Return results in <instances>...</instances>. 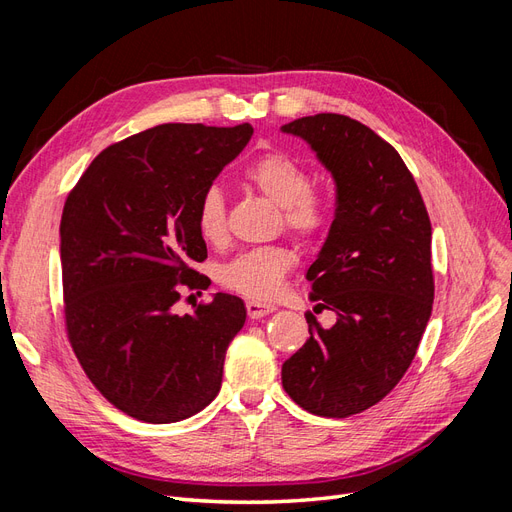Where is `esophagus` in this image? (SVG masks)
Listing matches in <instances>:
<instances>
[{
  "label": "esophagus",
  "instance_id": "34e87169",
  "mask_svg": "<svg viewBox=\"0 0 512 512\" xmlns=\"http://www.w3.org/2000/svg\"><path fill=\"white\" fill-rule=\"evenodd\" d=\"M247 316H250L252 320L256 318H262V316H269L273 312V305L271 303H262V301H247Z\"/></svg>",
  "mask_w": 512,
  "mask_h": 512
}]
</instances>
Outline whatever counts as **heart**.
Masks as SVG:
<instances>
[{"mask_svg": "<svg viewBox=\"0 0 512 512\" xmlns=\"http://www.w3.org/2000/svg\"><path fill=\"white\" fill-rule=\"evenodd\" d=\"M243 179L265 194L277 207L288 232L312 243L331 224V205L312 188L309 170L284 151H267L245 168ZM196 226L200 237L220 245L228 235L226 198L218 185H209L196 205ZM294 265V254L284 245H260L243 250L218 269V282L243 297L267 301L280 290L286 273Z\"/></svg>", "mask_w": 512, "mask_h": 512, "instance_id": "b5f03b06", "label": "heart"}]
</instances>
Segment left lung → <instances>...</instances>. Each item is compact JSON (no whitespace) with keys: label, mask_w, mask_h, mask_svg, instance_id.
I'll return each mask as SVG.
<instances>
[{"label":"left lung","mask_w":512,"mask_h":512,"mask_svg":"<svg viewBox=\"0 0 512 512\" xmlns=\"http://www.w3.org/2000/svg\"><path fill=\"white\" fill-rule=\"evenodd\" d=\"M282 132L301 136L331 170L337 209L314 265L309 299L337 322L305 314L309 339L282 365L292 401L346 418L389 395L408 371L431 316V222L393 145L361 121L320 113Z\"/></svg>","instance_id":"8db88e82"}]
</instances>
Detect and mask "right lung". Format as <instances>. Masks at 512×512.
I'll use <instances>...</instances> for the list:
<instances>
[{
    "mask_svg": "<svg viewBox=\"0 0 512 512\" xmlns=\"http://www.w3.org/2000/svg\"><path fill=\"white\" fill-rule=\"evenodd\" d=\"M254 128L164 123L106 147L61 213V282L70 346L91 384L145 423H177L220 393L224 356L243 322L218 292L177 314L207 258L200 194L250 143Z\"/></svg>",
    "mask_w": 512,
    "mask_h": 512,
    "instance_id": "1",
    "label": "right lung"
}]
</instances>
